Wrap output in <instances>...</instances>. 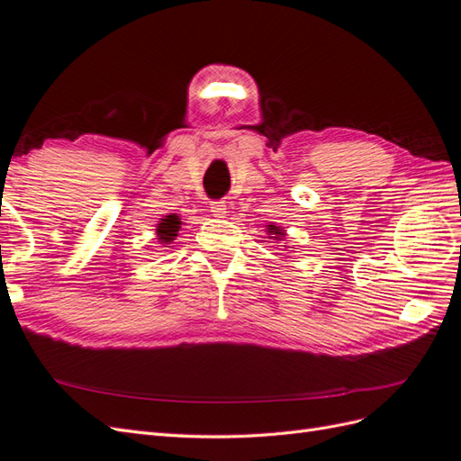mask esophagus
<instances>
[{
    "label": "esophagus",
    "mask_w": 461,
    "mask_h": 461,
    "mask_svg": "<svg viewBox=\"0 0 461 461\" xmlns=\"http://www.w3.org/2000/svg\"><path fill=\"white\" fill-rule=\"evenodd\" d=\"M212 213L215 217H225V213H227L225 202H212Z\"/></svg>",
    "instance_id": "1"
}]
</instances>
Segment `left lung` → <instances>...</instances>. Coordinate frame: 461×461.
I'll use <instances>...</instances> for the list:
<instances>
[{
    "label": "left lung",
    "mask_w": 461,
    "mask_h": 461,
    "mask_svg": "<svg viewBox=\"0 0 461 461\" xmlns=\"http://www.w3.org/2000/svg\"><path fill=\"white\" fill-rule=\"evenodd\" d=\"M267 232L269 234H275V236H271V239H275V240H281V236H285V232L281 230V227H275V225H267Z\"/></svg>",
    "instance_id": "obj_1"
}]
</instances>
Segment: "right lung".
<instances>
[{"label":"right lung","mask_w":461,"mask_h":461,"mask_svg":"<svg viewBox=\"0 0 461 461\" xmlns=\"http://www.w3.org/2000/svg\"><path fill=\"white\" fill-rule=\"evenodd\" d=\"M180 229V219L176 215H167L165 219H161L159 227H158V236H159V242L163 244H169L175 240V236Z\"/></svg>","instance_id":"right-lung-1"}]
</instances>
